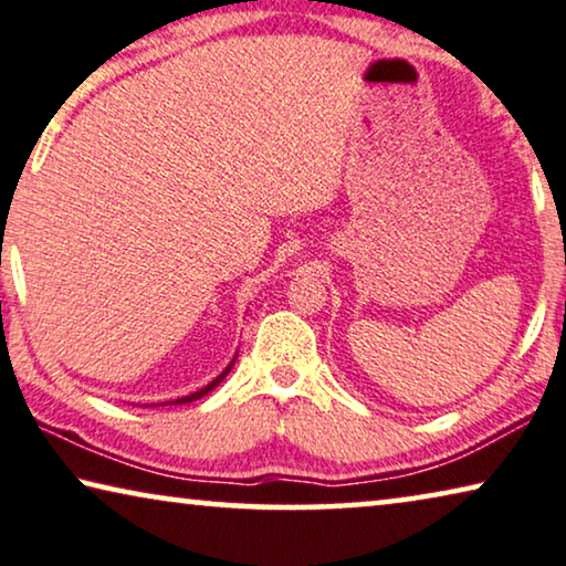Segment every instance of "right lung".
<instances>
[{
	"mask_svg": "<svg viewBox=\"0 0 566 566\" xmlns=\"http://www.w3.org/2000/svg\"><path fill=\"white\" fill-rule=\"evenodd\" d=\"M231 366H233V364H231ZM231 366H229V368H226V370H223V374H221V376H218V378H216V381H210V384H208V386H206V389H200V391H196V394H190V396H182V399H175V401H167V403H188V401H196V399H200V396H206V394H208V391H213V389H216V386H218V384H221V381H223V378H226V376H229V370H231ZM159 407H165V403H159Z\"/></svg>",
	"mask_w": 566,
	"mask_h": 566,
	"instance_id": "1",
	"label": "right lung"
}]
</instances>
